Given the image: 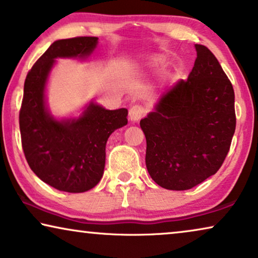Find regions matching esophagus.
I'll list each match as a JSON object with an SVG mask.
<instances>
[{
	"mask_svg": "<svg viewBox=\"0 0 258 258\" xmlns=\"http://www.w3.org/2000/svg\"><path fill=\"white\" fill-rule=\"evenodd\" d=\"M144 114H146V109H144L143 105L135 104V105H133L132 108H130L129 118H130V121L137 122L143 117Z\"/></svg>",
	"mask_w": 258,
	"mask_h": 258,
	"instance_id": "obj_1",
	"label": "esophagus"
}]
</instances>
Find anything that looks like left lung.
<instances>
[{
  "instance_id": "obj_1",
  "label": "left lung",
  "mask_w": 258,
  "mask_h": 258,
  "mask_svg": "<svg viewBox=\"0 0 258 258\" xmlns=\"http://www.w3.org/2000/svg\"><path fill=\"white\" fill-rule=\"evenodd\" d=\"M188 80L162 95L141 119L150 177L169 190H188L215 175L230 149L236 128L235 93L220 62L195 44Z\"/></svg>"
}]
</instances>
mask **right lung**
<instances>
[{
	"mask_svg": "<svg viewBox=\"0 0 258 258\" xmlns=\"http://www.w3.org/2000/svg\"><path fill=\"white\" fill-rule=\"evenodd\" d=\"M97 40L83 36L55 41L24 82L20 110L24 156L38 178L61 191L84 192L101 181L109 136L128 123L125 108L108 110L90 102L79 117L57 119L45 104V86L56 58L86 59Z\"/></svg>",
	"mask_w": 258,
	"mask_h": 258,
	"instance_id": "add662e5",
	"label": "right lung"
}]
</instances>
